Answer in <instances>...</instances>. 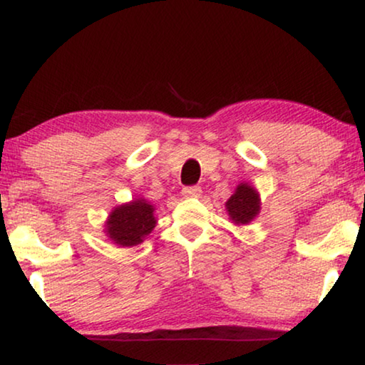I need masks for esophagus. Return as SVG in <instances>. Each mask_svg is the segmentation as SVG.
Masks as SVG:
<instances>
[{"label": "esophagus", "mask_w": 365, "mask_h": 365, "mask_svg": "<svg viewBox=\"0 0 365 365\" xmlns=\"http://www.w3.org/2000/svg\"><path fill=\"white\" fill-rule=\"evenodd\" d=\"M201 194V187L199 186H186L182 189L184 197H197Z\"/></svg>", "instance_id": "obj_1"}]
</instances>
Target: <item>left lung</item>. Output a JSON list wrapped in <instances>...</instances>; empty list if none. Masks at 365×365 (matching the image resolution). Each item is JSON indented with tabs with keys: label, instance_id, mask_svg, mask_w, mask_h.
I'll list each match as a JSON object with an SVG mask.
<instances>
[{
	"label": "left lung",
	"instance_id": "left-lung-1",
	"mask_svg": "<svg viewBox=\"0 0 365 365\" xmlns=\"http://www.w3.org/2000/svg\"><path fill=\"white\" fill-rule=\"evenodd\" d=\"M226 207L229 216L236 224L251 222L259 212V197L256 189L249 186V184L237 186L236 192L226 202Z\"/></svg>",
	"mask_w": 365,
	"mask_h": 365
}]
</instances>
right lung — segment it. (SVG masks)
<instances>
[{
  "label": "right lung",
  "instance_id": "obj_1",
  "mask_svg": "<svg viewBox=\"0 0 365 365\" xmlns=\"http://www.w3.org/2000/svg\"><path fill=\"white\" fill-rule=\"evenodd\" d=\"M154 207L144 199L123 204L108 219V236L118 246H136L156 226Z\"/></svg>",
  "mask_w": 365,
  "mask_h": 365
}]
</instances>
